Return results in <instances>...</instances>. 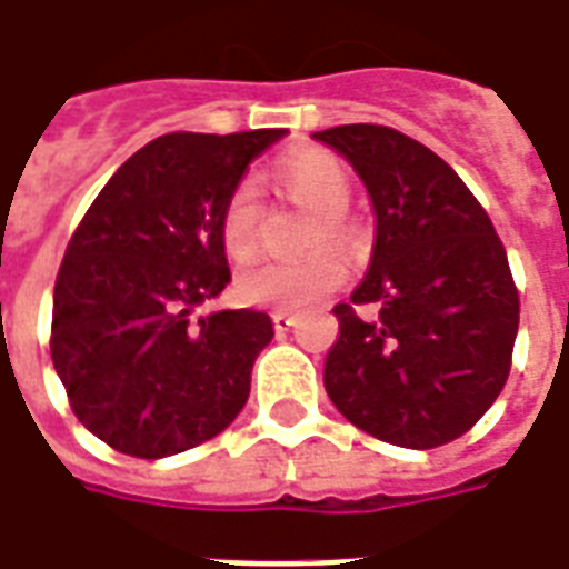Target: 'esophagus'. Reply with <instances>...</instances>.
Returning a JSON list of instances; mask_svg holds the SVG:
<instances>
[{
  "mask_svg": "<svg viewBox=\"0 0 569 569\" xmlns=\"http://www.w3.org/2000/svg\"><path fill=\"white\" fill-rule=\"evenodd\" d=\"M298 322L296 313H289V310H277L273 313V329H280V332H286V329H292Z\"/></svg>",
  "mask_w": 569,
  "mask_h": 569,
  "instance_id": "obj_1",
  "label": "esophagus"
}]
</instances>
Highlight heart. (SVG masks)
<instances>
[{
  "instance_id": "heart-1",
  "label": "heart",
  "mask_w": 569,
  "mask_h": 569,
  "mask_svg": "<svg viewBox=\"0 0 569 569\" xmlns=\"http://www.w3.org/2000/svg\"><path fill=\"white\" fill-rule=\"evenodd\" d=\"M277 179L289 198L320 212V224L310 234V247H320L322 240L347 243L345 210L353 200V182L345 163L335 154L320 149H305L289 154L277 163ZM224 256L231 261H249L261 247V203L252 182L240 186L228 194L219 222ZM345 261L332 249L310 252L296 261H261L237 277V296L273 310H301L317 298L329 296L345 280Z\"/></svg>"
}]
</instances>
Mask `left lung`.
<instances>
[{"instance_id":"1","label":"left lung","mask_w":569,"mask_h":569,"mask_svg":"<svg viewBox=\"0 0 569 569\" xmlns=\"http://www.w3.org/2000/svg\"><path fill=\"white\" fill-rule=\"evenodd\" d=\"M313 140L369 191L375 243L322 383L353 427L402 448H439L493 406L512 366L518 292L488 212L436 151L381 124H341ZM353 303H375L359 318Z\"/></svg>"}]
</instances>
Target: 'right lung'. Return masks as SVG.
I'll return each mask as SVG.
<instances>
[{
    "mask_svg": "<svg viewBox=\"0 0 569 569\" xmlns=\"http://www.w3.org/2000/svg\"><path fill=\"white\" fill-rule=\"evenodd\" d=\"M286 130L167 133L121 163L69 240L54 283L51 359L76 418L130 457L219 436L249 399L273 322L194 310L231 283L222 210Z\"/></svg>",
    "mask_w": 569,
    "mask_h": 569,
    "instance_id": "1",
    "label": "right lung"
}]
</instances>
